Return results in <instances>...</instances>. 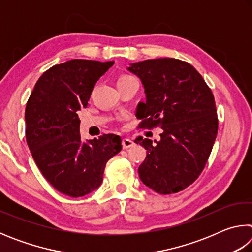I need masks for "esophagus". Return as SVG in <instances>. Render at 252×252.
Returning a JSON list of instances; mask_svg holds the SVG:
<instances>
[{"mask_svg": "<svg viewBox=\"0 0 252 252\" xmlns=\"http://www.w3.org/2000/svg\"><path fill=\"white\" fill-rule=\"evenodd\" d=\"M134 146V142L131 139H123L122 140V148L123 149H129Z\"/></svg>", "mask_w": 252, "mask_h": 252, "instance_id": "obj_1", "label": "esophagus"}]
</instances>
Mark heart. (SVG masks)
<instances>
[{
  "mask_svg": "<svg viewBox=\"0 0 252 252\" xmlns=\"http://www.w3.org/2000/svg\"><path fill=\"white\" fill-rule=\"evenodd\" d=\"M130 78H132V76H130V75H121L120 78H119L118 82H119V81H123V80H126V79H130Z\"/></svg>",
  "mask_w": 252,
  "mask_h": 252,
  "instance_id": "b5f03b06",
  "label": "heart"
}]
</instances>
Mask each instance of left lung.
Returning a JSON list of instances; mask_svg holds the SVG:
<instances>
[{
  "mask_svg": "<svg viewBox=\"0 0 252 252\" xmlns=\"http://www.w3.org/2000/svg\"><path fill=\"white\" fill-rule=\"evenodd\" d=\"M127 71L146 93L136 108L139 126L162 129L159 141L134 140L147 150L140 179L158 193H177L195 181L211 153L218 132L215 97L199 72L181 60H144Z\"/></svg>",
  "mask_w": 252,
  "mask_h": 252,
  "instance_id": "left-lung-1",
  "label": "left lung"
}]
</instances>
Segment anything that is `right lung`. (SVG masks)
<instances>
[{
  "label": "right lung",
  "instance_id": "obj_1",
  "mask_svg": "<svg viewBox=\"0 0 252 252\" xmlns=\"http://www.w3.org/2000/svg\"><path fill=\"white\" fill-rule=\"evenodd\" d=\"M114 64L74 59L40 76L25 108L27 142L37 168L55 189L79 198L97 189L106 162L121 151V138L82 141L78 111L88 105L102 75Z\"/></svg>",
  "mask_w": 252,
  "mask_h": 252
}]
</instances>
